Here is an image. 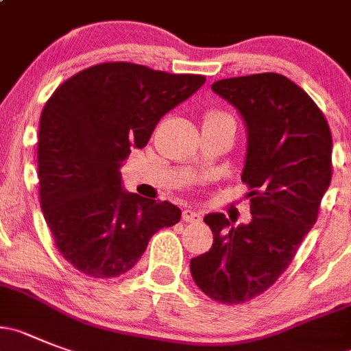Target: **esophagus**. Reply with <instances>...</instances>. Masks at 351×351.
Segmentation results:
<instances>
[{
	"instance_id": "esophagus-1",
	"label": "esophagus",
	"mask_w": 351,
	"mask_h": 351,
	"mask_svg": "<svg viewBox=\"0 0 351 351\" xmlns=\"http://www.w3.org/2000/svg\"><path fill=\"white\" fill-rule=\"evenodd\" d=\"M182 218L185 223H199L201 221V215L197 211H194V209H183Z\"/></svg>"
}]
</instances>
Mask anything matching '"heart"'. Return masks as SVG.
I'll return each instance as SVG.
<instances>
[{
    "label": "heart",
    "instance_id": "1",
    "mask_svg": "<svg viewBox=\"0 0 351 351\" xmlns=\"http://www.w3.org/2000/svg\"><path fill=\"white\" fill-rule=\"evenodd\" d=\"M211 116H215V114H211Z\"/></svg>",
    "mask_w": 351,
    "mask_h": 351
}]
</instances>
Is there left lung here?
<instances>
[{
	"label": "left lung",
	"instance_id": "left-lung-1",
	"mask_svg": "<svg viewBox=\"0 0 351 351\" xmlns=\"http://www.w3.org/2000/svg\"><path fill=\"white\" fill-rule=\"evenodd\" d=\"M245 124L244 168L251 221L235 227L223 213H209L208 253L191 260L199 289L225 304L267 291L289 267L315 225L330 183L332 136L315 101L282 74L263 72L213 83Z\"/></svg>",
	"mask_w": 351,
	"mask_h": 351
}]
</instances>
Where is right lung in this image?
<instances>
[{
  "label": "right lung",
  "instance_id": "1",
  "mask_svg": "<svg viewBox=\"0 0 351 351\" xmlns=\"http://www.w3.org/2000/svg\"><path fill=\"white\" fill-rule=\"evenodd\" d=\"M204 76L107 62L62 83L41 112L39 199L62 256L95 279L126 274L157 230L178 223L171 202L123 189L121 166Z\"/></svg>",
  "mask_w": 351,
  "mask_h": 351
}]
</instances>
